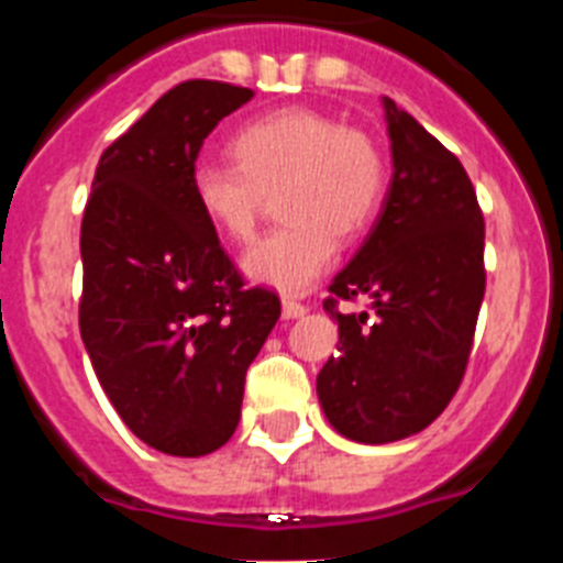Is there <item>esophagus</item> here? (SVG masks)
Returning <instances> with one entry per match:
<instances>
[{"label":"esophagus","instance_id":"esophagus-1","mask_svg":"<svg viewBox=\"0 0 563 563\" xmlns=\"http://www.w3.org/2000/svg\"><path fill=\"white\" fill-rule=\"evenodd\" d=\"M307 312V305H301V301H296V298H285L282 301V316L285 318H301Z\"/></svg>","mask_w":563,"mask_h":563}]
</instances>
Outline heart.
<instances>
[{
	"instance_id": "heart-1",
	"label": "heart",
	"mask_w": 563,
	"mask_h": 563,
	"mask_svg": "<svg viewBox=\"0 0 563 563\" xmlns=\"http://www.w3.org/2000/svg\"><path fill=\"white\" fill-rule=\"evenodd\" d=\"M236 163L206 161L194 168V200L217 231L251 242L267 206L282 191L285 225L247 251L245 273L262 285L301 292L338 253L375 222L386 200L389 166L369 132L310 107L258 114L233 134Z\"/></svg>"
}]
</instances>
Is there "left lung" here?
<instances>
[{
	"instance_id": "1",
	"label": "left lung",
	"mask_w": 563,
	"mask_h": 563,
	"mask_svg": "<svg viewBox=\"0 0 563 563\" xmlns=\"http://www.w3.org/2000/svg\"><path fill=\"white\" fill-rule=\"evenodd\" d=\"M391 137L389 194L372 233L330 285L338 355L318 400L338 434L395 442L437 420L460 389L485 298V220L471 177L409 112L383 98ZM341 313L338 300H360Z\"/></svg>"
}]
</instances>
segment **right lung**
I'll return each instance as SVG.
<instances>
[{"label": "right lung", "mask_w": 563, "mask_h": 563, "mask_svg": "<svg viewBox=\"0 0 563 563\" xmlns=\"http://www.w3.org/2000/svg\"><path fill=\"white\" fill-rule=\"evenodd\" d=\"M253 89L191 78L101 154L81 222L78 327L129 431L172 456L233 437L245 375L282 316L245 287L191 191L202 141Z\"/></svg>", "instance_id": "obj_1"}]
</instances>
